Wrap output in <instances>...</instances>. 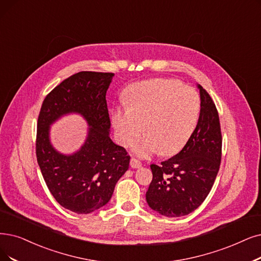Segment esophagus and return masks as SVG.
Returning a JSON list of instances; mask_svg holds the SVG:
<instances>
[{"mask_svg":"<svg viewBox=\"0 0 261 261\" xmlns=\"http://www.w3.org/2000/svg\"><path fill=\"white\" fill-rule=\"evenodd\" d=\"M141 166H142V164L139 160L135 159V158L130 159V167H132V168H139V167H141Z\"/></svg>","mask_w":261,"mask_h":261,"instance_id":"1","label":"esophagus"}]
</instances>
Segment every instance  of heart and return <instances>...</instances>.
<instances>
[{
	"instance_id": "1",
	"label": "heart",
	"mask_w": 261,
	"mask_h": 261,
	"mask_svg": "<svg viewBox=\"0 0 261 261\" xmlns=\"http://www.w3.org/2000/svg\"><path fill=\"white\" fill-rule=\"evenodd\" d=\"M127 106L112 112L119 142L133 145L141 158L158 153L172 155L189 140L200 112L198 93L176 79L158 78L138 82L127 92Z\"/></svg>"
}]
</instances>
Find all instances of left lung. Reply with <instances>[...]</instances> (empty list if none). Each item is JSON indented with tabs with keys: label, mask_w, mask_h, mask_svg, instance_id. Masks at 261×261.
I'll return each mask as SVG.
<instances>
[{
	"label": "left lung",
	"mask_w": 261,
	"mask_h": 261,
	"mask_svg": "<svg viewBox=\"0 0 261 261\" xmlns=\"http://www.w3.org/2000/svg\"><path fill=\"white\" fill-rule=\"evenodd\" d=\"M200 114L183 149L161 165H151L153 178L145 199L151 209L168 217L195 211L209 195L222 160L220 117L201 86Z\"/></svg>",
	"instance_id": "8db88e82"
}]
</instances>
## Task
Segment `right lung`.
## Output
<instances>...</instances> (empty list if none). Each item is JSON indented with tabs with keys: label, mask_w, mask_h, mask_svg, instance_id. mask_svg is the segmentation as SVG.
<instances>
[{
	"label": "right lung",
	"mask_w": 261,
	"mask_h": 261,
	"mask_svg": "<svg viewBox=\"0 0 261 261\" xmlns=\"http://www.w3.org/2000/svg\"><path fill=\"white\" fill-rule=\"evenodd\" d=\"M112 72L79 71L62 81L45 97L36 133V158L55 199L77 214L103 206L114 186L127 171L130 156L109 136L106 92ZM78 112L88 122V138L72 155L56 151L48 140V125L63 114Z\"/></svg>",
	"instance_id": "obj_1"
}]
</instances>
